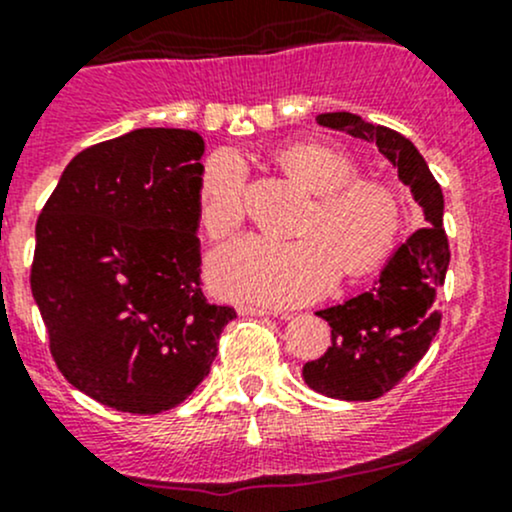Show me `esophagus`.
<instances>
[{
	"label": "esophagus",
	"mask_w": 512,
	"mask_h": 512,
	"mask_svg": "<svg viewBox=\"0 0 512 512\" xmlns=\"http://www.w3.org/2000/svg\"><path fill=\"white\" fill-rule=\"evenodd\" d=\"M239 315H251V317H266V315H278V312L268 310L261 305H239Z\"/></svg>",
	"instance_id": "obj_1"
}]
</instances>
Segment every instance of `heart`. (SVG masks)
Returning <instances> with one entry per match:
<instances>
[{"mask_svg":"<svg viewBox=\"0 0 512 512\" xmlns=\"http://www.w3.org/2000/svg\"><path fill=\"white\" fill-rule=\"evenodd\" d=\"M317 205L302 222V239L244 234L212 251L207 278L222 298L261 305H300L327 293L339 273L361 276L393 251L403 227L395 195L371 180H356V163L327 144H295L283 151ZM249 166L222 148L205 161L197 183V214L210 236L239 227L246 214Z\"/></svg>","mask_w":512,"mask_h":512,"instance_id":"1","label":"heart"}]
</instances>
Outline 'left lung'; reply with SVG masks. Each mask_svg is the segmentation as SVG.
<instances>
[{
  "instance_id": "8db88e82",
  "label": "left lung",
  "mask_w": 512,
  "mask_h": 512,
  "mask_svg": "<svg viewBox=\"0 0 512 512\" xmlns=\"http://www.w3.org/2000/svg\"><path fill=\"white\" fill-rule=\"evenodd\" d=\"M317 122L376 144L425 212V227L398 246L368 293L317 312L332 327V346L302 366L307 386L327 398L376 400L417 366L442 322L439 288L449 266L444 195L415 144L398 131L349 112L320 114Z\"/></svg>"
}]
</instances>
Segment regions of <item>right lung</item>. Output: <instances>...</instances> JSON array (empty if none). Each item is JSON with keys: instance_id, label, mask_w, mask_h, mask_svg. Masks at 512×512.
<instances>
[{"instance_id": "1", "label": "right lung", "mask_w": 512, "mask_h": 512, "mask_svg": "<svg viewBox=\"0 0 512 512\" xmlns=\"http://www.w3.org/2000/svg\"><path fill=\"white\" fill-rule=\"evenodd\" d=\"M205 141L136 129L80 151L36 222L31 293L68 383L156 415L205 381L234 307L200 288Z\"/></svg>"}]
</instances>
